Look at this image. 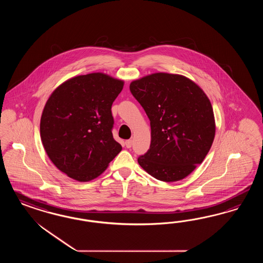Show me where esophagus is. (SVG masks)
Returning a JSON list of instances; mask_svg holds the SVG:
<instances>
[{
	"label": "esophagus",
	"instance_id": "obj_1",
	"mask_svg": "<svg viewBox=\"0 0 263 263\" xmlns=\"http://www.w3.org/2000/svg\"><path fill=\"white\" fill-rule=\"evenodd\" d=\"M132 144H133V141L130 139V140H127L126 142H125V145H126V147L127 148H130L131 146H132Z\"/></svg>",
	"mask_w": 263,
	"mask_h": 263
}]
</instances>
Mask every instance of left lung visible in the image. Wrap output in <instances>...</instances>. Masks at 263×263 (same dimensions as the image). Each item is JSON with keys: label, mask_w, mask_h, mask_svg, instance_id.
I'll return each mask as SVG.
<instances>
[{"label": "left lung", "mask_w": 263, "mask_h": 263, "mask_svg": "<svg viewBox=\"0 0 263 263\" xmlns=\"http://www.w3.org/2000/svg\"><path fill=\"white\" fill-rule=\"evenodd\" d=\"M130 90L152 128L151 147L139 165L161 181L183 179L202 163L215 138L209 98L191 79L165 72L132 81Z\"/></svg>", "instance_id": "8db88e82"}]
</instances>
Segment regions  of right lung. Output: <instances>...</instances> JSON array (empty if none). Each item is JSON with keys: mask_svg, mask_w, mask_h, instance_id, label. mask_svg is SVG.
<instances>
[{"mask_svg": "<svg viewBox=\"0 0 263 263\" xmlns=\"http://www.w3.org/2000/svg\"><path fill=\"white\" fill-rule=\"evenodd\" d=\"M123 86V80L95 72L64 81L49 96L41 142L49 159L72 179H95L121 152L111 133V108Z\"/></svg>", "mask_w": 263, "mask_h": 263, "instance_id": "1", "label": "right lung"}]
</instances>
